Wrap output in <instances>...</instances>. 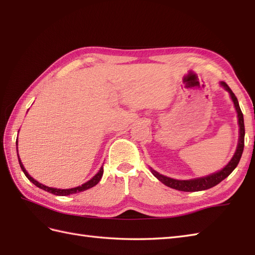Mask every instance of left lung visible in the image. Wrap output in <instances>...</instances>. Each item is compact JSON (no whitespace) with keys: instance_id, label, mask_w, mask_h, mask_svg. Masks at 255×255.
<instances>
[{"instance_id":"1","label":"left lung","mask_w":255,"mask_h":255,"mask_svg":"<svg viewBox=\"0 0 255 255\" xmlns=\"http://www.w3.org/2000/svg\"><path fill=\"white\" fill-rule=\"evenodd\" d=\"M221 86L225 88L229 92V94L231 96V100L234 102L236 111L238 113V123H239V141H238V147L236 150V153L232 156V159L230 162L227 164L223 170H220L218 172L214 173V174H210L208 176H204V177H199V178H194V180H175V178H171L160 174L156 171L152 170L150 167L152 174L158 178L160 182H162L164 185L169 186L171 188L177 189V191H182V192H199V191H205V189H208L217 185L221 181H224L227 176L230 175V173L234 171L237 165L239 164V161L241 159V155L243 152V148H245V122H243V114L240 110L239 106V102H238L237 97L235 95L234 92L231 91V89L228 86L226 82H220Z\"/></svg>"}]
</instances>
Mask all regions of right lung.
<instances>
[{"label": "right lung", "mask_w": 255, "mask_h": 255, "mask_svg": "<svg viewBox=\"0 0 255 255\" xmlns=\"http://www.w3.org/2000/svg\"><path fill=\"white\" fill-rule=\"evenodd\" d=\"M16 142H17V141H16ZM17 156H18V162H19L20 169L23 170V172H24V174L26 175V177L28 178V180H29L32 184H35V185H36L37 187L44 189V191H46V192H49V193H51V194H53V195H58V196H67V195H70V194H77V193H80V192H84V191H86V189H89V188H91V187L95 186L96 184L101 181V178H102V176H103V172H104V170H103V166H102L101 169H100V171L97 172L96 174H95L93 177H92L90 181H88L86 183L82 184V185H81V186H77V187L69 188V189L53 188V187H48V186H46V185H42L41 183L37 182V181L35 180V178H32V177L28 174V172H27V171L25 170V167H24L23 163H21V161H20V159H19V155H18V151H17Z\"/></svg>", "instance_id": "add662e5"}]
</instances>
